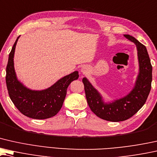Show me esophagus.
I'll return each instance as SVG.
<instances>
[{"label":"esophagus","mask_w":157,"mask_h":157,"mask_svg":"<svg viewBox=\"0 0 157 157\" xmlns=\"http://www.w3.org/2000/svg\"><path fill=\"white\" fill-rule=\"evenodd\" d=\"M81 71H82V72H83V73H85V72H86V69H84V68H83V69H81Z\"/></svg>","instance_id":"34e87169"}]
</instances>
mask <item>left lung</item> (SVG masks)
Returning a JSON list of instances; mask_svg holds the SVG:
<instances>
[{
	"mask_svg": "<svg viewBox=\"0 0 157 157\" xmlns=\"http://www.w3.org/2000/svg\"><path fill=\"white\" fill-rule=\"evenodd\" d=\"M136 44L139 61V74L131 92L112 103H105L98 91L88 79L83 78L86 97L90 110L101 119L111 122L124 121L132 117L144 105L150 92L152 81V66L144 45L132 36L124 35Z\"/></svg>",
	"mask_w": 157,
	"mask_h": 157,
	"instance_id": "1",
	"label": "left lung"
}]
</instances>
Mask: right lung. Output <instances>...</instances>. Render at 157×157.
Instances as JSON below:
<instances>
[{
  "mask_svg": "<svg viewBox=\"0 0 157 157\" xmlns=\"http://www.w3.org/2000/svg\"><path fill=\"white\" fill-rule=\"evenodd\" d=\"M9 54L6 67V86L9 96L22 114L33 119L43 120L56 115L62 108L67 88L72 81L78 78L74 71L63 77L51 87L42 90H33L17 80L14 69L15 49L18 38Z\"/></svg>",
  "mask_w": 157,
  "mask_h": 157,
  "instance_id": "obj_1",
  "label": "right lung"
}]
</instances>
